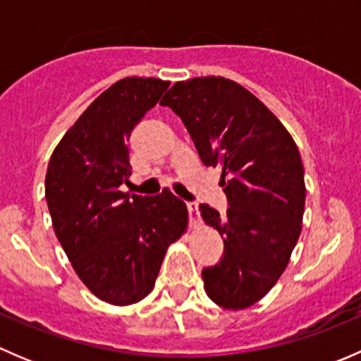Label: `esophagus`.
I'll list each match as a JSON object with an SVG mask.
<instances>
[{"mask_svg":"<svg viewBox=\"0 0 361 361\" xmlns=\"http://www.w3.org/2000/svg\"><path fill=\"white\" fill-rule=\"evenodd\" d=\"M187 206H188V214H190V221L195 225L199 221V204L188 202Z\"/></svg>","mask_w":361,"mask_h":361,"instance_id":"obj_1","label":"esophagus"}]
</instances>
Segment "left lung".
I'll return each instance as SVG.
<instances>
[{"label":"left lung","mask_w":361,"mask_h":361,"mask_svg":"<svg viewBox=\"0 0 361 361\" xmlns=\"http://www.w3.org/2000/svg\"><path fill=\"white\" fill-rule=\"evenodd\" d=\"M183 120L206 166H220L227 213L201 204L224 258L202 271L207 297L224 309L264 298L288 265L302 231L304 166L293 137L257 96L224 76L176 82L160 101Z\"/></svg>","instance_id":"8db88e82"}]
</instances>
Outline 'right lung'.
Returning a JSON list of instances; mask_svg holds the SVG:
<instances>
[{
    "instance_id": "right-lung-1",
    "label": "right lung",
    "mask_w": 361,
    "mask_h": 361,
    "mask_svg": "<svg viewBox=\"0 0 361 361\" xmlns=\"http://www.w3.org/2000/svg\"><path fill=\"white\" fill-rule=\"evenodd\" d=\"M169 82L127 76L89 104L47 167L54 232L83 285L99 300L130 305L154 290L164 255L185 234L187 204L120 190L129 183L130 133Z\"/></svg>"
}]
</instances>
